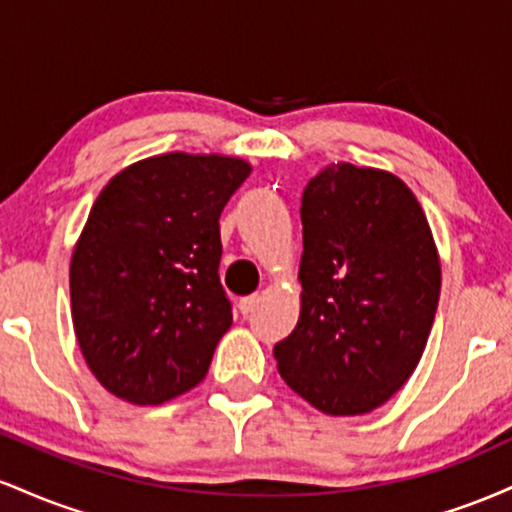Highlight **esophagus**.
I'll use <instances>...</instances> for the list:
<instances>
[{
  "mask_svg": "<svg viewBox=\"0 0 512 512\" xmlns=\"http://www.w3.org/2000/svg\"><path fill=\"white\" fill-rule=\"evenodd\" d=\"M257 305H260V296H257V293H252V296H245V298H240L238 308H240V313H243V315H250L252 310L257 308Z\"/></svg>",
  "mask_w": 512,
  "mask_h": 512,
  "instance_id": "obj_1",
  "label": "esophagus"
}]
</instances>
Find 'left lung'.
Here are the masks:
<instances>
[{
  "label": "left lung",
  "mask_w": 512,
  "mask_h": 512,
  "mask_svg": "<svg viewBox=\"0 0 512 512\" xmlns=\"http://www.w3.org/2000/svg\"><path fill=\"white\" fill-rule=\"evenodd\" d=\"M301 315L279 375L330 416L378 409L411 378L440 296V257L407 182L332 163L301 199Z\"/></svg>",
  "instance_id": "left-lung-1"
}]
</instances>
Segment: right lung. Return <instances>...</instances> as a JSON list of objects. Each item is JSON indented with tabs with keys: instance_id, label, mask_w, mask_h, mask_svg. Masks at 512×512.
Returning <instances> with one entry per match:
<instances>
[{
	"instance_id": "add662e5",
	"label": "right lung",
	"mask_w": 512,
	"mask_h": 512,
	"mask_svg": "<svg viewBox=\"0 0 512 512\" xmlns=\"http://www.w3.org/2000/svg\"><path fill=\"white\" fill-rule=\"evenodd\" d=\"M252 166L158 154L110 178L69 264L86 366L115 397L161 404L199 385L233 325L219 281V216Z\"/></svg>"
}]
</instances>
